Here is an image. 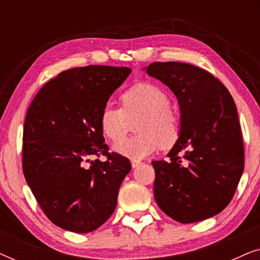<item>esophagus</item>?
Returning <instances> with one entry per match:
<instances>
[{
    "label": "esophagus",
    "instance_id": "34e87169",
    "mask_svg": "<svg viewBox=\"0 0 260 260\" xmlns=\"http://www.w3.org/2000/svg\"><path fill=\"white\" fill-rule=\"evenodd\" d=\"M141 161H138V159H133V161H131V166H133V168H136V167H138L141 165Z\"/></svg>",
    "mask_w": 260,
    "mask_h": 260
}]
</instances>
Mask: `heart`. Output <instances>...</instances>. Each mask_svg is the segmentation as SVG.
I'll use <instances>...</instances> for the list:
<instances>
[{
    "mask_svg": "<svg viewBox=\"0 0 260 260\" xmlns=\"http://www.w3.org/2000/svg\"><path fill=\"white\" fill-rule=\"evenodd\" d=\"M122 109L106 104L99 117L102 133L112 142L125 136L130 122L140 118L135 130L138 135L113 147L118 154L133 159L147 157L159 145L174 144L180 134L179 117L170 109V99L161 87L150 83L134 85L120 97Z\"/></svg>",
    "mask_w": 260,
    "mask_h": 260,
    "instance_id": "obj_1",
    "label": "heart"
}]
</instances>
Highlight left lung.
<instances>
[{"mask_svg": "<svg viewBox=\"0 0 260 260\" xmlns=\"http://www.w3.org/2000/svg\"><path fill=\"white\" fill-rule=\"evenodd\" d=\"M145 70L174 92L181 112L168 158L151 162L156 204L182 223L212 218L232 200L244 172L236 103L218 78L190 63L152 62Z\"/></svg>", "mask_w": 260, "mask_h": 260, "instance_id": "8db88e82", "label": "left lung"}]
</instances>
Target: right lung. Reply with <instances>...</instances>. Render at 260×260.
<instances>
[{
  "instance_id": "1",
  "label": "right lung",
  "mask_w": 260,
  "mask_h": 260,
  "mask_svg": "<svg viewBox=\"0 0 260 260\" xmlns=\"http://www.w3.org/2000/svg\"><path fill=\"white\" fill-rule=\"evenodd\" d=\"M130 73L129 67L95 65L63 71L41 87L28 108L24 177L47 218L63 230L92 232L115 211L131 165L109 152L99 117Z\"/></svg>"
}]
</instances>
